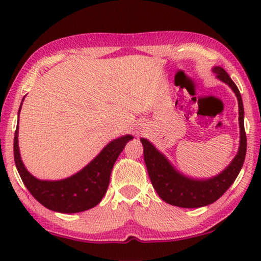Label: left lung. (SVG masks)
<instances>
[{"label": "left lung", "mask_w": 261, "mask_h": 261, "mask_svg": "<svg viewBox=\"0 0 261 261\" xmlns=\"http://www.w3.org/2000/svg\"><path fill=\"white\" fill-rule=\"evenodd\" d=\"M221 82L226 83L235 93L238 101V121H240V147L236 156L232 159L226 169L211 178L198 179L188 177L179 173L170 161L155 148L147 139L141 138L144 146V160L153 188L159 197L168 204L183 207V208H198V207L213 204L235 182L236 177L244 163L246 154V135L244 130V108L240 91L229 74L221 67L212 69Z\"/></svg>", "instance_id": "8db88e82"}]
</instances>
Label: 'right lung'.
<instances>
[{
	"label": "right lung",
	"mask_w": 261,
	"mask_h": 261,
	"mask_svg": "<svg viewBox=\"0 0 261 261\" xmlns=\"http://www.w3.org/2000/svg\"><path fill=\"white\" fill-rule=\"evenodd\" d=\"M18 129L19 126L17 125L14 139V155L20 178L30 193L41 205L59 213H78L98 205L107 192L115 161L124 149L127 141L134 139L131 135H126L110 141L87 166L70 177L59 180H42L31 175L21 161L18 146Z\"/></svg>",
	"instance_id": "add662e5"
}]
</instances>
